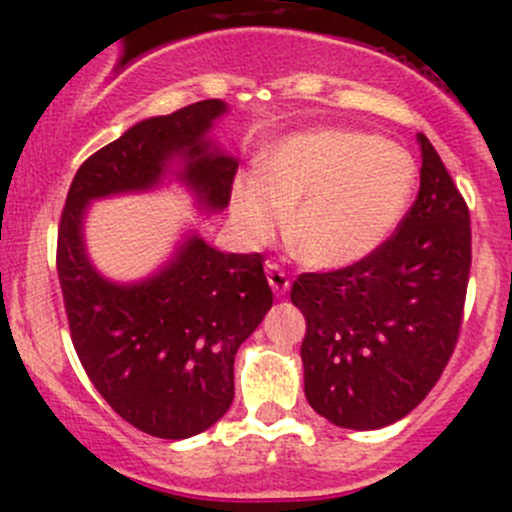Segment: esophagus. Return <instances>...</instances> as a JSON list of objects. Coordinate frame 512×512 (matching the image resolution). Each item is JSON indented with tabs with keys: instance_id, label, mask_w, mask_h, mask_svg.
Returning a JSON list of instances; mask_svg holds the SVG:
<instances>
[{
	"instance_id": "1",
	"label": "esophagus",
	"mask_w": 512,
	"mask_h": 512,
	"mask_svg": "<svg viewBox=\"0 0 512 512\" xmlns=\"http://www.w3.org/2000/svg\"><path fill=\"white\" fill-rule=\"evenodd\" d=\"M265 272H267V282H270L272 292H275L277 297H282V294H287V289H289V277H287V272L282 270V267L277 265V262H267Z\"/></svg>"
}]
</instances>
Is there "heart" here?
<instances>
[{
  "mask_svg": "<svg viewBox=\"0 0 512 512\" xmlns=\"http://www.w3.org/2000/svg\"><path fill=\"white\" fill-rule=\"evenodd\" d=\"M416 185L406 148L364 131L317 128L275 143L257 178L232 183V220L245 240L267 242L287 213V235L304 262L344 267L394 232Z\"/></svg>",
  "mask_w": 512,
  "mask_h": 512,
  "instance_id": "b5f03b06",
  "label": "heart"
}]
</instances>
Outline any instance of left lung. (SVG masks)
<instances>
[{
  "instance_id": "8db88e82",
  "label": "left lung",
  "mask_w": 512,
  "mask_h": 512,
  "mask_svg": "<svg viewBox=\"0 0 512 512\" xmlns=\"http://www.w3.org/2000/svg\"><path fill=\"white\" fill-rule=\"evenodd\" d=\"M421 188L371 255L304 272L292 304L307 319L304 394L334 426L399 421L436 386L456 349L471 272V213L423 133Z\"/></svg>"
}]
</instances>
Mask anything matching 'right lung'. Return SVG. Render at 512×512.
<instances>
[{"label":"right lung","mask_w":512,"mask_h":512,"mask_svg":"<svg viewBox=\"0 0 512 512\" xmlns=\"http://www.w3.org/2000/svg\"><path fill=\"white\" fill-rule=\"evenodd\" d=\"M220 98L190 103L128 128L89 156L66 195L56 272L81 366L123 421L156 438H190L213 426L235 396V354L272 307L262 255H227L190 237L175 260L138 285H113L84 250L86 205L156 185L168 160L210 210H223L235 158L210 151L205 133Z\"/></svg>","instance_id":"add662e5"}]
</instances>
